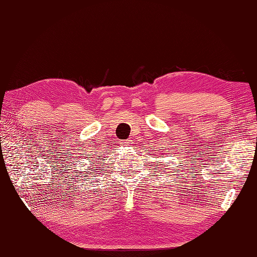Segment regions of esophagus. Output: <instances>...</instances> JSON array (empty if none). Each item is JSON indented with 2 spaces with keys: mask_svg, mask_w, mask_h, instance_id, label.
<instances>
[{
  "mask_svg": "<svg viewBox=\"0 0 257 257\" xmlns=\"http://www.w3.org/2000/svg\"><path fill=\"white\" fill-rule=\"evenodd\" d=\"M120 144L123 145V146H129V145H132L133 143H132V141H130V139H127V141H121Z\"/></svg>",
  "mask_w": 257,
  "mask_h": 257,
  "instance_id": "34e87169",
  "label": "esophagus"
}]
</instances>
